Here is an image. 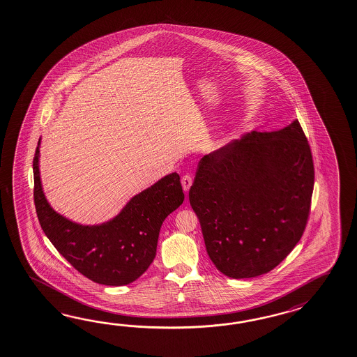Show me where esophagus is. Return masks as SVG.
I'll use <instances>...</instances> for the list:
<instances>
[{
	"label": "esophagus",
	"mask_w": 357,
	"mask_h": 357,
	"mask_svg": "<svg viewBox=\"0 0 357 357\" xmlns=\"http://www.w3.org/2000/svg\"><path fill=\"white\" fill-rule=\"evenodd\" d=\"M181 183H183V191L188 192L190 190L191 183H192V176L189 174H183Z\"/></svg>",
	"instance_id": "1"
}]
</instances>
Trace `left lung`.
Returning a JSON list of instances; mask_svg holds the SVG:
<instances>
[{
    "label": "left lung",
    "instance_id": "left-lung-1",
    "mask_svg": "<svg viewBox=\"0 0 357 357\" xmlns=\"http://www.w3.org/2000/svg\"><path fill=\"white\" fill-rule=\"evenodd\" d=\"M314 181L298 121L275 132L247 133L202 158L189 200L217 270L245 279L279 265L306 229Z\"/></svg>",
    "mask_w": 357,
    "mask_h": 357
}]
</instances>
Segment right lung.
I'll return each instance as SVG.
<instances>
[{"mask_svg":"<svg viewBox=\"0 0 357 357\" xmlns=\"http://www.w3.org/2000/svg\"><path fill=\"white\" fill-rule=\"evenodd\" d=\"M40 142L33 158L34 206L42 230L78 273L102 285H127L140 278L157 253L167 215L183 202L180 176L174 172L135 195L107 224L83 226L56 213L42 191Z\"/></svg>","mask_w":357,"mask_h":357,"instance_id":"obj_1","label":"right lung"}]
</instances>
